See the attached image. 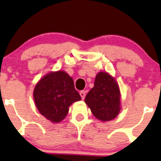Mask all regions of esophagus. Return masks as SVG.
<instances>
[{
	"label": "esophagus",
	"instance_id": "obj_1",
	"mask_svg": "<svg viewBox=\"0 0 161 161\" xmlns=\"http://www.w3.org/2000/svg\"><path fill=\"white\" fill-rule=\"evenodd\" d=\"M79 94H80V96H81V97H82V100H84V98H85V97H86V91H84V90L81 91V92H79Z\"/></svg>",
	"mask_w": 161,
	"mask_h": 161
}]
</instances>
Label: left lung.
<instances>
[{"label": "left lung", "mask_w": 161, "mask_h": 161, "mask_svg": "<svg viewBox=\"0 0 161 161\" xmlns=\"http://www.w3.org/2000/svg\"><path fill=\"white\" fill-rule=\"evenodd\" d=\"M120 90L116 80L107 72L97 75L94 86L87 93L85 102L92 114L102 121L116 118L121 111Z\"/></svg>", "instance_id": "obj_1"}]
</instances>
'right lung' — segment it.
<instances>
[{"label":"right lung","mask_w":161,"mask_h":161,"mask_svg":"<svg viewBox=\"0 0 161 161\" xmlns=\"http://www.w3.org/2000/svg\"><path fill=\"white\" fill-rule=\"evenodd\" d=\"M33 97L40 113L53 123L62 121L69 107L81 100L73 79L64 71H52L43 76L36 85Z\"/></svg>","instance_id":"right-lung-1"}]
</instances>
